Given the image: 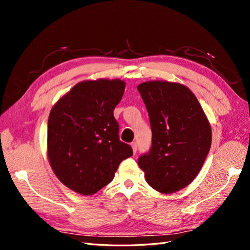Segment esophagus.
I'll list each match as a JSON object with an SVG mask.
<instances>
[{
	"instance_id": "1",
	"label": "esophagus",
	"mask_w": 250,
	"mask_h": 250,
	"mask_svg": "<svg viewBox=\"0 0 250 250\" xmlns=\"http://www.w3.org/2000/svg\"><path fill=\"white\" fill-rule=\"evenodd\" d=\"M131 147H132V150H133V153H137V151H138V144H137V142H132L131 143Z\"/></svg>"
}]
</instances>
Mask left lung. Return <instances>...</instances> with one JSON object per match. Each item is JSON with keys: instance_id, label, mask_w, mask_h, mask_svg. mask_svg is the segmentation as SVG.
I'll return each instance as SVG.
<instances>
[{"instance_id": "left-lung-1", "label": "left lung", "mask_w": 250, "mask_h": 250, "mask_svg": "<svg viewBox=\"0 0 250 250\" xmlns=\"http://www.w3.org/2000/svg\"><path fill=\"white\" fill-rule=\"evenodd\" d=\"M148 111L152 141L138 163L149 186L162 193L187 187L209 152L211 131L197 98L188 87L167 81L138 86Z\"/></svg>"}]
</instances>
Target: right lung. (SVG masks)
Returning a JSON list of instances; mask_svg holds the SVG:
<instances>
[{
    "instance_id": "obj_1",
    "label": "right lung",
    "mask_w": 250,
    "mask_h": 250,
    "mask_svg": "<svg viewBox=\"0 0 250 250\" xmlns=\"http://www.w3.org/2000/svg\"><path fill=\"white\" fill-rule=\"evenodd\" d=\"M122 80L83 81L52 108L48 120V156L62 183L92 195L115 177L120 163L130 157V145L120 141L113 110L124 94Z\"/></svg>"
}]
</instances>
